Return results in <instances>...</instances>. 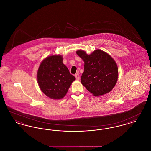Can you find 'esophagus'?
Instances as JSON below:
<instances>
[{"mask_svg": "<svg viewBox=\"0 0 151 151\" xmlns=\"http://www.w3.org/2000/svg\"><path fill=\"white\" fill-rule=\"evenodd\" d=\"M75 78H76V80H79V79H80V76H79V74L78 73H76V74H75Z\"/></svg>", "mask_w": 151, "mask_h": 151, "instance_id": "obj_1", "label": "esophagus"}]
</instances>
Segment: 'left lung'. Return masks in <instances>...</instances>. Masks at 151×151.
I'll return each mask as SVG.
<instances>
[{"mask_svg": "<svg viewBox=\"0 0 151 151\" xmlns=\"http://www.w3.org/2000/svg\"><path fill=\"white\" fill-rule=\"evenodd\" d=\"M76 54L84 62L81 84L96 97L110 92L118 78V68L114 59L100 49L95 50L91 54L79 50Z\"/></svg>", "mask_w": 151, "mask_h": 151, "instance_id": "8db88e82", "label": "left lung"}]
</instances>
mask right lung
Listing matches in <instances>:
<instances>
[{"label":"right lung","mask_w":151,"mask_h":151,"mask_svg":"<svg viewBox=\"0 0 151 151\" xmlns=\"http://www.w3.org/2000/svg\"><path fill=\"white\" fill-rule=\"evenodd\" d=\"M37 83L41 91L54 100L63 99L75 80L63 63V56L52 55L45 58L40 65Z\"/></svg>","instance_id":"1"}]
</instances>
